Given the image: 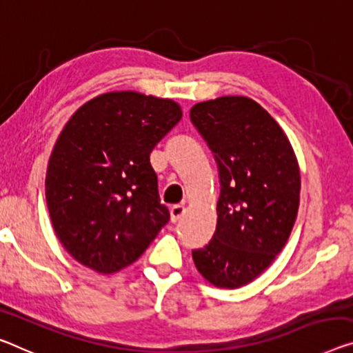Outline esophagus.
Wrapping results in <instances>:
<instances>
[{"mask_svg":"<svg viewBox=\"0 0 353 353\" xmlns=\"http://www.w3.org/2000/svg\"><path fill=\"white\" fill-rule=\"evenodd\" d=\"M186 213V208L184 205H175V207L170 208V219L172 222H178L181 219V216Z\"/></svg>","mask_w":353,"mask_h":353,"instance_id":"1","label":"esophagus"}]
</instances>
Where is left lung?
I'll list each match as a JSON object with an SVG mask.
<instances>
[{
	"instance_id": "left-lung-1",
	"label": "left lung",
	"mask_w": 353,
	"mask_h": 353,
	"mask_svg": "<svg viewBox=\"0 0 353 353\" xmlns=\"http://www.w3.org/2000/svg\"><path fill=\"white\" fill-rule=\"evenodd\" d=\"M191 121L213 151L221 181L216 232L192 259L210 284L238 289L263 273L289 240L300 167L283 129L251 97L199 102Z\"/></svg>"
}]
</instances>
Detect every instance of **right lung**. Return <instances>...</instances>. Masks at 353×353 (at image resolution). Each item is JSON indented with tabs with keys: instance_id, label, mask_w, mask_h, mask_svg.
<instances>
[{
	"instance_id": "right-lung-1",
	"label": "right lung",
	"mask_w": 353,
	"mask_h": 353,
	"mask_svg": "<svg viewBox=\"0 0 353 353\" xmlns=\"http://www.w3.org/2000/svg\"><path fill=\"white\" fill-rule=\"evenodd\" d=\"M181 117L172 99L110 91L69 118L48 159L46 199L59 243L79 263L117 273L169 222L150 154Z\"/></svg>"
}]
</instances>
